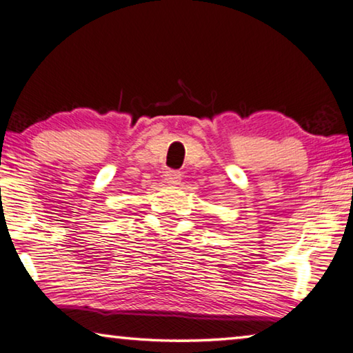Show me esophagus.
<instances>
[{
    "label": "esophagus",
    "mask_w": 353,
    "mask_h": 353,
    "mask_svg": "<svg viewBox=\"0 0 353 353\" xmlns=\"http://www.w3.org/2000/svg\"><path fill=\"white\" fill-rule=\"evenodd\" d=\"M181 177H182V174L179 171H176V170H168L165 172V181L168 183H172V185H174V183L181 182Z\"/></svg>",
    "instance_id": "1"
}]
</instances>
